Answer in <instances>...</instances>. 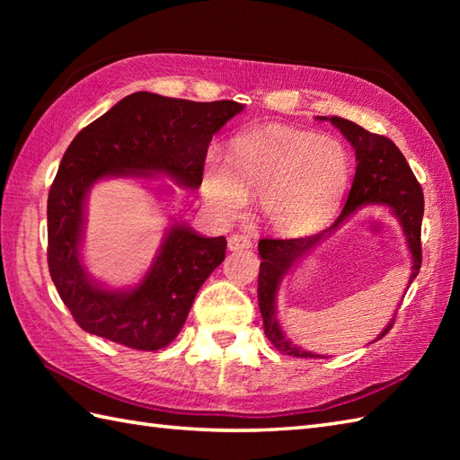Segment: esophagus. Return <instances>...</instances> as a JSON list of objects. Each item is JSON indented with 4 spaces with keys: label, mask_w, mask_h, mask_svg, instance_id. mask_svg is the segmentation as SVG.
Returning <instances> with one entry per match:
<instances>
[{
    "label": "esophagus",
    "mask_w": 460,
    "mask_h": 460,
    "mask_svg": "<svg viewBox=\"0 0 460 460\" xmlns=\"http://www.w3.org/2000/svg\"><path fill=\"white\" fill-rule=\"evenodd\" d=\"M229 251H245L252 247V241L247 235H231L227 241Z\"/></svg>",
    "instance_id": "34e87169"
}]
</instances>
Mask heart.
<instances>
[{
  "instance_id": "obj_1",
  "label": "heart",
  "mask_w": 460,
  "mask_h": 460,
  "mask_svg": "<svg viewBox=\"0 0 460 460\" xmlns=\"http://www.w3.org/2000/svg\"><path fill=\"white\" fill-rule=\"evenodd\" d=\"M348 178L349 158L338 140L288 126H267L237 136L225 162H205L201 191L223 219L239 217L247 195H257L272 229L300 237L332 217Z\"/></svg>"
}]
</instances>
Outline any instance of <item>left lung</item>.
Segmentation results:
<instances>
[{"instance_id": "8db88e82", "label": "left lung", "mask_w": 460, "mask_h": 460, "mask_svg": "<svg viewBox=\"0 0 460 460\" xmlns=\"http://www.w3.org/2000/svg\"><path fill=\"white\" fill-rule=\"evenodd\" d=\"M320 120H330L336 128L346 136L356 152V175L351 181V190L340 217L332 227L316 233V235L298 239H261L259 255L262 259L259 270V308L265 324V334L280 354L295 358H322L298 348L287 338L277 318V292L282 279L288 270L305 259L320 241H324L332 231H336L356 209L364 205H384L392 211L397 223L402 225L407 247L411 251L413 272L409 277V285L419 275L421 269V221H423V190L413 175L405 155L399 152L397 146L387 138L374 132H367L356 122H349L340 116H318ZM409 288V287H407ZM395 318L389 322L377 340L384 338L392 330Z\"/></svg>"}]
</instances>
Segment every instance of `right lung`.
<instances>
[{"label": "right lung", "instance_id": "right-lung-1", "mask_svg": "<svg viewBox=\"0 0 460 460\" xmlns=\"http://www.w3.org/2000/svg\"><path fill=\"white\" fill-rule=\"evenodd\" d=\"M241 111L235 101L134 93L75 136L49 191L47 261L58 296L84 332L142 351L165 348L180 334L195 295L223 262L227 241L173 223L140 285L106 288L81 259L86 195L104 178L152 173L198 190L213 134Z\"/></svg>", "mask_w": 460, "mask_h": 460}]
</instances>
